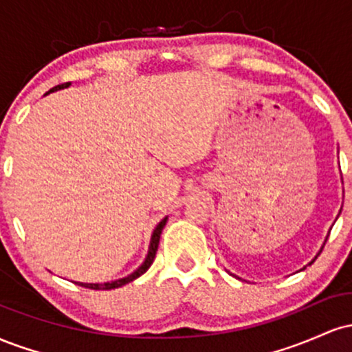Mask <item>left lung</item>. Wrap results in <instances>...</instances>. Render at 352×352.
<instances>
[{
    "instance_id": "obj_1",
    "label": "left lung",
    "mask_w": 352,
    "mask_h": 352,
    "mask_svg": "<svg viewBox=\"0 0 352 352\" xmlns=\"http://www.w3.org/2000/svg\"><path fill=\"white\" fill-rule=\"evenodd\" d=\"M339 213H341V212H339ZM328 236H329V235H328ZM328 236H326V240H328ZM326 240H324V241H326ZM322 248H324V245H322V246H321V250H322ZM321 250H319V252H318V254H316V256H314V258H313V261H314V260H316V258L319 256V253H321ZM313 261H311V263H313ZM311 263H309V265H311ZM305 268H306V266H305ZM305 268H302V270H305Z\"/></svg>"
}]
</instances>
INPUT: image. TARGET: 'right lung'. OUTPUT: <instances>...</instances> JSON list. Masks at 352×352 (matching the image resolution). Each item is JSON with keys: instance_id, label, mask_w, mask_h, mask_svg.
Listing matches in <instances>:
<instances>
[{"instance_id": "1", "label": "right lung", "mask_w": 352, "mask_h": 352, "mask_svg": "<svg viewBox=\"0 0 352 352\" xmlns=\"http://www.w3.org/2000/svg\"><path fill=\"white\" fill-rule=\"evenodd\" d=\"M71 86V82H66V84H59V86L52 87L51 91H47L46 94H51V92H56V91H60V89H67ZM168 217L162 218V220L159 221V225H157L155 230L152 232V236H151V245H148V252L145 254V260L142 261V265L139 266V268L134 270L131 274H127V276L124 278H119V280H114V281H107V283H79L76 281L78 285L84 286V288H91V289H114V288H120V286L127 285V283L137 280L139 276H142V274L147 272L148 268H151V265L153 263V258H155V253H157V248H159V241H160V233H162V230L165 227V223H167Z\"/></svg>"}]
</instances>
